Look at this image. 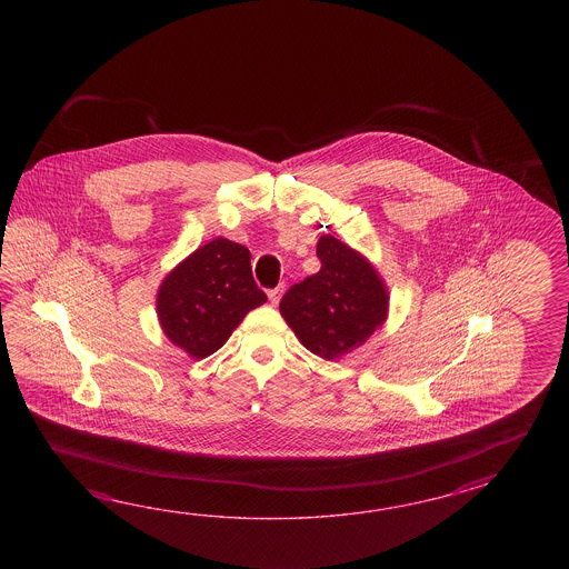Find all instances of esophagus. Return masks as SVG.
<instances>
[{
  "label": "esophagus",
  "mask_w": 569,
  "mask_h": 569,
  "mask_svg": "<svg viewBox=\"0 0 569 569\" xmlns=\"http://www.w3.org/2000/svg\"><path fill=\"white\" fill-rule=\"evenodd\" d=\"M282 290H284V287L280 284V287H277V289L268 290V299H270V302L272 305H279L280 297H282Z\"/></svg>",
  "instance_id": "esophagus-1"
}]
</instances>
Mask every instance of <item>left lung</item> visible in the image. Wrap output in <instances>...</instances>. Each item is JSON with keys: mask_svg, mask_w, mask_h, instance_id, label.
Instances as JSON below:
<instances>
[{"mask_svg": "<svg viewBox=\"0 0 569 569\" xmlns=\"http://www.w3.org/2000/svg\"><path fill=\"white\" fill-rule=\"evenodd\" d=\"M317 256L321 270L284 292L280 315L307 350L333 362L387 321L388 292L375 267L338 238L321 236Z\"/></svg>", "mask_w": 569, "mask_h": 569, "instance_id": "8db88e82", "label": "left lung"}]
</instances>
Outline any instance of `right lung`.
<instances>
[{
	"instance_id": "add662e5",
	"label": "right lung",
	"mask_w": 569,
	"mask_h": 569,
	"mask_svg": "<svg viewBox=\"0 0 569 569\" xmlns=\"http://www.w3.org/2000/svg\"><path fill=\"white\" fill-rule=\"evenodd\" d=\"M267 302L258 289L250 250L216 238L197 248L162 280L157 313L164 336L201 360L218 351L248 311Z\"/></svg>"
}]
</instances>
